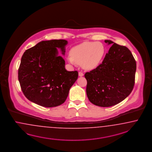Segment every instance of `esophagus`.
<instances>
[{
  "label": "esophagus",
  "mask_w": 152,
  "mask_h": 152,
  "mask_svg": "<svg viewBox=\"0 0 152 152\" xmlns=\"http://www.w3.org/2000/svg\"><path fill=\"white\" fill-rule=\"evenodd\" d=\"M79 76L81 77V76H84V73H83L82 72H79Z\"/></svg>",
  "instance_id": "obj_1"
}]
</instances>
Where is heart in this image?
Masks as SVG:
<instances>
[{"mask_svg": "<svg viewBox=\"0 0 152 152\" xmlns=\"http://www.w3.org/2000/svg\"><path fill=\"white\" fill-rule=\"evenodd\" d=\"M105 54V48L101 43L86 41L72 48L67 59L75 64H81L88 70L96 68L102 61Z\"/></svg>", "mask_w": 152, "mask_h": 152, "instance_id": "obj_1", "label": "heart"}]
</instances>
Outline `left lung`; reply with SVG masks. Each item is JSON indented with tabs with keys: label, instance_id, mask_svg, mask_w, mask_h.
<instances>
[{
	"label": "left lung",
	"instance_id": "left-lung-1",
	"mask_svg": "<svg viewBox=\"0 0 152 152\" xmlns=\"http://www.w3.org/2000/svg\"><path fill=\"white\" fill-rule=\"evenodd\" d=\"M104 42L112 46L102 63L84 76L90 102L98 106L110 107L120 103L132 91L136 63L127 47L110 40Z\"/></svg>",
	"mask_w": 152,
	"mask_h": 152
}]
</instances>
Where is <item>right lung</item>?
<instances>
[{"instance_id": "right-lung-1", "label": "right lung", "mask_w": 152, "mask_h": 152, "mask_svg": "<svg viewBox=\"0 0 152 152\" xmlns=\"http://www.w3.org/2000/svg\"><path fill=\"white\" fill-rule=\"evenodd\" d=\"M67 41H41L23 55L18 70L21 90L29 101L46 107L58 106L66 100L69 91L78 77V72L67 71L65 61L58 56L60 48L64 54Z\"/></svg>"}]
</instances>
